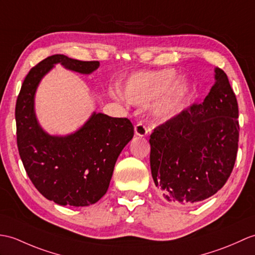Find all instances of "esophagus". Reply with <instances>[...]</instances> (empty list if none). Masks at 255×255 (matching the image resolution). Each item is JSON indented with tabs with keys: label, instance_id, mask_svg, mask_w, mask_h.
<instances>
[{
	"label": "esophagus",
	"instance_id": "esophagus-1",
	"mask_svg": "<svg viewBox=\"0 0 255 255\" xmlns=\"http://www.w3.org/2000/svg\"><path fill=\"white\" fill-rule=\"evenodd\" d=\"M134 133L139 135V137H144L145 134H147V128L143 125V124L139 123L134 126Z\"/></svg>",
	"mask_w": 255,
	"mask_h": 255
}]
</instances>
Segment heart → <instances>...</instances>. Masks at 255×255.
<instances>
[{
  "label": "heart",
  "instance_id": "obj_1",
  "mask_svg": "<svg viewBox=\"0 0 255 255\" xmlns=\"http://www.w3.org/2000/svg\"><path fill=\"white\" fill-rule=\"evenodd\" d=\"M176 78L177 74L173 69L133 75L124 85V97L130 103L142 105L162 95L154 105V113L167 120L179 113L192 93L188 82L175 81ZM113 96L120 98L117 92H113Z\"/></svg>",
  "mask_w": 255,
  "mask_h": 255
}]
</instances>
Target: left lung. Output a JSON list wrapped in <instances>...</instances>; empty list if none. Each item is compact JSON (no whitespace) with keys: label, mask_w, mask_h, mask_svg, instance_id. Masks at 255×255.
<instances>
[{"label":"left lung","mask_w":255,"mask_h":255,"mask_svg":"<svg viewBox=\"0 0 255 255\" xmlns=\"http://www.w3.org/2000/svg\"><path fill=\"white\" fill-rule=\"evenodd\" d=\"M215 85L192 104L154 128L150 165L157 193L174 204H193L215 194L234 169L239 141L236 94L215 68Z\"/></svg>","instance_id":"1"}]
</instances>
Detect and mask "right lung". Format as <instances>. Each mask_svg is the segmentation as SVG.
Returning <instances> with one entry per match:
<instances>
[{"label":"right lung","mask_w":255,"mask_h":255,"mask_svg":"<svg viewBox=\"0 0 255 255\" xmlns=\"http://www.w3.org/2000/svg\"><path fill=\"white\" fill-rule=\"evenodd\" d=\"M57 63L80 74H91L100 65L56 54L32 67L16 102L17 146L28 177L44 198L60 205L88 206L108 191L117 157L133 137V126L128 118L93 113L75 133H46L35 118L34 93Z\"/></svg>","instance_id":"obj_1"}]
</instances>
